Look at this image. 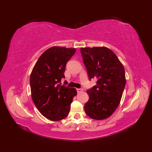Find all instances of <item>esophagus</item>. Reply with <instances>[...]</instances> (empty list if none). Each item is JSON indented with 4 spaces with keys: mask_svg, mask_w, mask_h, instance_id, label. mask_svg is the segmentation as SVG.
Here are the masks:
<instances>
[{
    "mask_svg": "<svg viewBox=\"0 0 152 152\" xmlns=\"http://www.w3.org/2000/svg\"><path fill=\"white\" fill-rule=\"evenodd\" d=\"M77 93H80V92L83 91V89H82V88H80V89H77Z\"/></svg>",
    "mask_w": 152,
    "mask_h": 152,
    "instance_id": "1",
    "label": "esophagus"
}]
</instances>
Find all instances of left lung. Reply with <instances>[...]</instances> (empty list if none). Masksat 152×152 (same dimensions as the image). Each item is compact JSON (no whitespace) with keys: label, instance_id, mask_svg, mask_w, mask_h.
Returning <instances> with one entry per match:
<instances>
[{"label":"left lung","instance_id":"1","mask_svg":"<svg viewBox=\"0 0 152 152\" xmlns=\"http://www.w3.org/2000/svg\"><path fill=\"white\" fill-rule=\"evenodd\" d=\"M89 79L96 85L88 89L89 98L84 105L86 113L94 120L111 116L120 104L126 79L125 70L116 54L106 47L81 48Z\"/></svg>","mask_w":152,"mask_h":152}]
</instances>
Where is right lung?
I'll list each match as a JSON object with an SVG mask.
<instances>
[{"label": "right lung", "mask_w": 152, "mask_h": 152, "mask_svg": "<svg viewBox=\"0 0 152 152\" xmlns=\"http://www.w3.org/2000/svg\"><path fill=\"white\" fill-rule=\"evenodd\" d=\"M76 49L53 46L42 54L36 62L30 77L31 99L40 113L49 120L58 121L66 118L75 88L61 86L67 62Z\"/></svg>", "instance_id": "add662e5"}]
</instances>
